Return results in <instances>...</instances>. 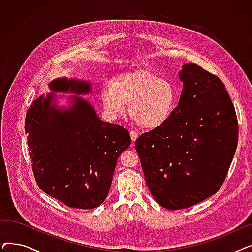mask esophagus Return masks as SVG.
<instances>
[{"label": "esophagus", "mask_w": 252, "mask_h": 252, "mask_svg": "<svg viewBox=\"0 0 252 252\" xmlns=\"http://www.w3.org/2000/svg\"><path fill=\"white\" fill-rule=\"evenodd\" d=\"M129 135H130L131 142H133V144H134L136 142V140L138 139V134L136 133V131H134V130H129Z\"/></svg>", "instance_id": "1"}]
</instances>
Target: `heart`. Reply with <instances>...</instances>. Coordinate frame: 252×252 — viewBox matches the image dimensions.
Masks as SVG:
<instances>
[{
  "label": "heart",
  "instance_id": "b5f03b06",
  "mask_svg": "<svg viewBox=\"0 0 252 252\" xmlns=\"http://www.w3.org/2000/svg\"><path fill=\"white\" fill-rule=\"evenodd\" d=\"M105 110L110 115L123 113L129 104L128 113L144 129L164 126L174 113L178 94L167 79L150 70H136L119 74L101 89Z\"/></svg>",
  "mask_w": 252,
  "mask_h": 252
}]
</instances>
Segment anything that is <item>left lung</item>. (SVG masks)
Returning a JSON list of instances; mask_svg holds the SVG:
<instances>
[{
  "mask_svg": "<svg viewBox=\"0 0 252 252\" xmlns=\"http://www.w3.org/2000/svg\"><path fill=\"white\" fill-rule=\"evenodd\" d=\"M183 90L169 121L135 143L147 186L158 204L188 208L216 194L238 143L234 105L220 79L184 64Z\"/></svg>",
  "mask_w": 252,
  "mask_h": 252,
  "instance_id": "1",
  "label": "left lung"
}]
</instances>
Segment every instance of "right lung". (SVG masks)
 <instances>
[{
	"label": "right lung",
	"mask_w": 252,
	"mask_h": 252,
	"mask_svg": "<svg viewBox=\"0 0 252 252\" xmlns=\"http://www.w3.org/2000/svg\"><path fill=\"white\" fill-rule=\"evenodd\" d=\"M53 92L88 94L89 82L57 78ZM71 106L57 107L54 93L42 95L26 112L25 134L35 181L46 194L66 206L91 209L108 195L118 156L130 145L123 126L104 123L94 107L78 96Z\"/></svg>",
	"instance_id": "add662e5"
}]
</instances>
